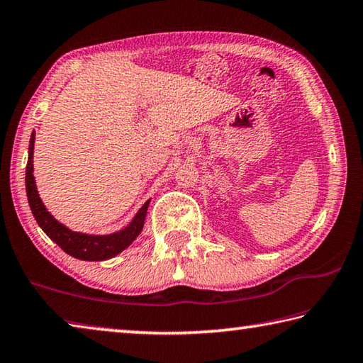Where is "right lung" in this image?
<instances>
[{
    "label": "right lung",
    "mask_w": 363,
    "mask_h": 363,
    "mask_svg": "<svg viewBox=\"0 0 363 363\" xmlns=\"http://www.w3.org/2000/svg\"><path fill=\"white\" fill-rule=\"evenodd\" d=\"M35 132L31 133L30 146H28V161H27V172H25V188H27V198L28 204L33 213L35 220L38 221L41 230L48 234V236L54 240V242L60 247V249L78 259H84V262H101V259H108L116 257L118 253L127 249L137 236L143 230L146 208H148V202H145L143 207L137 212L135 217L130 221V225L114 234H108V236H91V234L74 233L68 230L67 226L59 223L52 215H50L46 207H44L43 201L40 199V194L36 191L35 177H33V148H35Z\"/></svg>",
    "instance_id": "right-lung-1"
}]
</instances>
